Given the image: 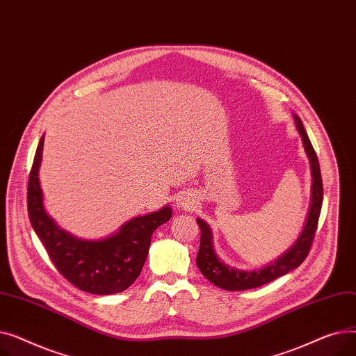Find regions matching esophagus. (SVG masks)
Wrapping results in <instances>:
<instances>
[{"instance_id":"esophagus-1","label":"esophagus","mask_w":356,"mask_h":356,"mask_svg":"<svg viewBox=\"0 0 356 356\" xmlns=\"http://www.w3.org/2000/svg\"><path fill=\"white\" fill-rule=\"evenodd\" d=\"M179 204H180V207H181L183 209H191V208L193 207V199H191V197H188V196H184V197H181V199L179 200Z\"/></svg>"}]
</instances>
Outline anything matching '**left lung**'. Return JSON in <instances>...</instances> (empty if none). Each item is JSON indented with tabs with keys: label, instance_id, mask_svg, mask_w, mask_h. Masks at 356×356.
I'll return each instance as SVG.
<instances>
[{
	"label": "left lung",
	"instance_id": "left-lung-1",
	"mask_svg": "<svg viewBox=\"0 0 356 356\" xmlns=\"http://www.w3.org/2000/svg\"><path fill=\"white\" fill-rule=\"evenodd\" d=\"M294 121H296L298 133L302 134L306 153L312 164V176H313L312 207L306 220V227L300 238L297 239L296 244L286 254H283L277 261H274L273 264H268L264 268L255 270V271H241V270H235L225 266L216 257L212 247V232L208 227V223L203 222L202 219H197V223L200 227V245L196 257V264L200 273L207 277L211 283H213L215 286L223 290L241 291V290H248V289H257L259 286L271 283L275 278L282 277L300 266L312 250L317 223H319L322 202H323V183H322L319 160H317L314 148L306 134L303 122L297 115H294Z\"/></svg>",
	"mask_w": 356,
	"mask_h": 356
}]
</instances>
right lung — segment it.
Wrapping results in <instances>:
<instances>
[{"label":"right lung","instance_id":"obj_1","mask_svg":"<svg viewBox=\"0 0 356 356\" xmlns=\"http://www.w3.org/2000/svg\"><path fill=\"white\" fill-rule=\"evenodd\" d=\"M44 137L37 145L29 176L27 209L31 227L49 258L70 284L90 294H115L133 284L148 254L153 232L172 218L170 207L127 222L101 241L78 239L60 229L43 208L39 183Z\"/></svg>","mask_w":356,"mask_h":356}]
</instances>
